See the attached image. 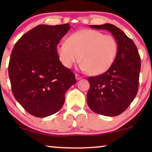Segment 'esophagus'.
<instances>
[{
	"mask_svg": "<svg viewBox=\"0 0 152 152\" xmlns=\"http://www.w3.org/2000/svg\"><path fill=\"white\" fill-rule=\"evenodd\" d=\"M75 77H76L77 80H80V79H82V77H81L80 75H79L78 74H75Z\"/></svg>",
	"mask_w": 152,
	"mask_h": 152,
	"instance_id": "obj_1",
	"label": "esophagus"
}]
</instances>
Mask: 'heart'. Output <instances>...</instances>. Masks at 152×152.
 <instances>
[{
    "label": "heart",
    "mask_w": 152,
    "mask_h": 152,
    "mask_svg": "<svg viewBox=\"0 0 152 152\" xmlns=\"http://www.w3.org/2000/svg\"><path fill=\"white\" fill-rule=\"evenodd\" d=\"M118 49L113 37L86 29L73 33L67 41H61L56 45L58 57L66 68H71L80 58V70L89 71L91 75H99L109 70L115 61Z\"/></svg>",
    "instance_id": "heart-1"
}]
</instances>
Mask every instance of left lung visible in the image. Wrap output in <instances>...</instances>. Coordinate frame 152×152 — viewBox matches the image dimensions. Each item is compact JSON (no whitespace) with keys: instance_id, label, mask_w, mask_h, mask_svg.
Masks as SVG:
<instances>
[{"instance_id":"left-lung-1","label":"left lung","mask_w":152,"mask_h":152,"mask_svg":"<svg viewBox=\"0 0 152 152\" xmlns=\"http://www.w3.org/2000/svg\"><path fill=\"white\" fill-rule=\"evenodd\" d=\"M97 30H107L118 43V54L113 64L104 73L90 77L87 104L95 113L116 116L129 107L138 90L140 58L134 41L114 25L89 26Z\"/></svg>"}]
</instances>
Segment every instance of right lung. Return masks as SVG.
<instances>
[{
  "mask_svg": "<svg viewBox=\"0 0 152 152\" xmlns=\"http://www.w3.org/2000/svg\"><path fill=\"white\" fill-rule=\"evenodd\" d=\"M70 29L69 23L39 25L14 45L8 72L15 99L31 115L44 118L57 113L75 76L59 61L56 45Z\"/></svg>",
  "mask_w": 152,
  "mask_h": 152,
  "instance_id": "right-lung-1",
  "label": "right lung"
}]
</instances>
